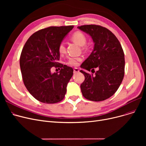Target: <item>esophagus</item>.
<instances>
[{
  "instance_id": "34e87169",
  "label": "esophagus",
  "mask_w": 146,
  "mask_h": 146,
  "mask_svg": "<svg viewBox=\"0 0 146 146\" xmlns=\"http://www.w3.org/2000/svg\"><path fill=\"white\" fill-rule=\"evenodd\" d=\"M79 72V69L78 68H77V67L74 68V69H73V72H74V74L78 73Z\"/></svg>"
}]
</instances>
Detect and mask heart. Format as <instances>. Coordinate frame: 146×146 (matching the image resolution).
Wrapping results in <instances>:
<instances>
[{"label": "heart", "mask_w": 146, "mask_h": 146, "mask_svg": "<svg viewBox=\"0 0 146 146\" xmlns=\"http://www.w3.org/2000/svg\"><path fill=\"white\" fill-rule=\"evenodd\" d=\"M71 40L74 43L77 44L80 47H83L85 45L86 42V37L85 35L82 32L77 31L75 32L71 36ZM58 50L60 54H63L66 52V47L63 43H61L58 45ZM81 61V58L79 57H72L68 59L67 61V64L72 66H78L79 63Z\"/></svg>", "instance_id": "heart-1"}]
</instances>
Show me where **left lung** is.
Listing matches in <instances>:
<instances>
[{
    "label": "left lung",
    "mask_w": 146,
    "mask_h": 146,
    "mask_svg": "<svg viewBox=\"0 0 146 146\" xmlns=\"http://www.w3.org/2000/svg\"><path fill=\"white\" fill-rule=\"evenodd\" d=\"M89 35L94 43V50L80 67L85 80L80 88L83 96L92 101H102L112 96L119 87L124 76L125 59L121 45L109 29L96 25L78 27ZM97 68L95 74L94 68Z\"/></svg>",
    "instance_id": "1"
}]
</instances>
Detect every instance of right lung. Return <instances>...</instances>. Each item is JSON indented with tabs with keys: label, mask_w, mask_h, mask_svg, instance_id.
Instances as JSON below:
<instances>
[{
	"label": "right lung",
	"mask_w": 146,
	"mask_h": 146,
	"mask_svg": "<svg viewBox=\"0 0 146 146\" xmlns=\"http://www.w3.org/2000/svg\"><path fill=\"white\" fill-rule=\"evenodd\" d=\"M73 26L50 27L33 34L22 49L20 67L24 85L36 99L45 104H54L64 99L73 68L57 62L58 47ZM60 67L52 74V66Z\"/></svg>",
	"instance_id": "right-lung-1"
}]
</instances>
